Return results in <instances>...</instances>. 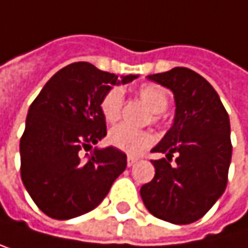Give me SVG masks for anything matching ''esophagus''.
Here are the masks:
<instances>
[{
  "label": "esophagus",
  "instance_id": "1",
  "mask_svg": "<svg viewBox=\"0 0 248 248\" xmlns=\"http://www.w3.org/2000/svg\"><path fill=\"white\" fill-rule=\"evenodd\" d=\"M138 161V158L136 157H133V155H128L127 157V166H133L135 163Z\"/></svg>",
  "mask_w": 248,
  "mask_h": 248
}]
</instances>
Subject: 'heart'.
Here are the masks:
<instances>
[{
    "instance_id": "b5f03b06",
    "label": "heart",
    "mask_w": 248,
    "mask_h": 248,
    "mask_svg": "<svg viewBox=\"0 0 248 248\" xmlns=\"http://www.w3.org/2000/svg\"><path fill=\"white\" fill-rule=\"evenodd\" d=\"M136 94L154 113H161L168 109L169 95L166 90L161 88L160 85L143 83L138 88ZM123 105H124V95L121 90L118 88H112L103 95L102 102H100V112H102L106 123L113 124L120 120ZM157 118L158 117L155 115L154 120ZM108 142L113 148H117L123 153H127V154H131V155H136L142 153L143 150L150 148L154 143V136L150 131L133 130L127 125H118V127H113L109 131Z\"/></svg>"
}]
</instances>
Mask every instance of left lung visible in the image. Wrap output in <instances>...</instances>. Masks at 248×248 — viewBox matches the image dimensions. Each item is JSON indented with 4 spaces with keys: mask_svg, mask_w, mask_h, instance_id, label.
Returning <instances> with one entry per match:
<instances>
[{
    "mask_svg": "<svg viewBox=\"0 0 248 248\" xmlns=\"http://www.w3.org/2000/svg\"><path fill=\"white\" fill-rule=\"evenodd\" d=\"M148 79L173 93L176 110L173 125L153 150L166 157L151 160L155 175L140 187V196L157 218L188 224L210 211L226 188L232 157L229 115L210 82L190 68L175 67Z\"/></svg>",
    "mask_w": 248,
    "mask_h": 248,
    "instance_id": "8db88e82",
    "label": "left lung"
}]
</instances>
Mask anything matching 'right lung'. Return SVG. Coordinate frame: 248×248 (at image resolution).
I'll return each mask as SVG.
<instances>
[{
  "label": "right lung",
  "mask_w": 248,
  "mask_h": 248,
  "mask_svg": "<svg viewBox=\"0 0 248 248\" xmlns=\"http://www.w3.org/2000/svg\"><path fill=\"white\" fill-rule=\"evenodd\" d=\"M136 78L73 62L53 75L31 103L20 138V178L46 216L68 220L90 213L124 172L127 155L113 146L87 158L82 151L108 133L100 102L110 85Z\"/></svg>",
  "instance_id": "right-lung-1"
}]
</instances>
